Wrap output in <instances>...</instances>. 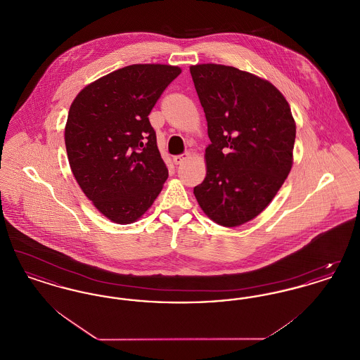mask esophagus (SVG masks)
<instances>
[{
  "instance_id": "esophagus-1",
  "label": "esophagus",
  "mask_w": 360,
  "mask_h": 360,
  "mask_svg": "<svg viewBox=\"0 0 360 360\" xmlns=\"http://www.w3.org/2000/svg\"><path fill=\"white\" fill-rule=\"evenodd\" d=\"M188 158V154L176 155V156H174V159H172V160H174V163L178 166V165H182V163H184V162H185Z\"/></svg>"
}]
</instances>
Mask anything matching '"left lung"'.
Listing matches in <instances>:
<instances>
[{
	"label": "left lung",
	"mask_w": 360,
	"mask_h": 360,
	"mask_svg": "<svg viewBox=\"0 0 360 360\" xmlns=\"http://www.w3.org/2000/svg\"><path fill=\"white\" fill-rule=\"evenodd\" d=\"M207 121L206 176L194 195L221 226L251 221L273 201L292 166L295 121L267 79L216 63L190 66Z\"/></svg>",
	"instance_id": "1"
}]
</instances>
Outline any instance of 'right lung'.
I'll return each mask as SVG.
<instances>
[{
	"instance_id": "obj_1",
	"label": "right lung",
	"mask_w": 360,
	"mask_h": 360,
	"mask_svg": "<svg viewBox=\"0 0 360 360\" xmlns=\"http://www.w3.org/2000/svg\"><path fill=\"white\" fill-rule=\"evenodd\" d=\"M172 65H131L85 86L70 106V169L96 209L113 223L137 221L169 172L148 115L179 74Z\"/></svg>"
}]
</instances>
